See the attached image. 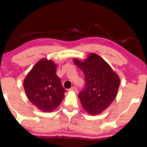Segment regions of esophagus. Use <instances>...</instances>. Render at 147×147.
I'll return each instance as SVG.
<instances>
[{"label": "esophagus", "instance_id": "obj_1", "mask_svg": "<svg viewBox=\"0 0 147 147\" xmlns=\"http://www.w3.org/2000/svg\"><path fill=\"white\" fill-rule=\"evenodd\" d=\"M69 90L70 91H73V92H78V88L76 87V86H72V87L70 88V89H69Z\"/></svg>", "mask_w": 147, "mask_h": 147}]
</instances>
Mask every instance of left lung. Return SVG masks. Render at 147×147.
Here are the masks:
<instances>
[{"label":"left lung","instance_id":"obj_1","mask_svg":"<svg viewBox=\"0 0 147 147\" xmlns=\"http://www.w3.org/2000/svg\"><path fill=\"white\" fill-rule=\"evenodd\" d=\"M82 70L85 85L78 94L88 113L96 115L107 109L115 98L120 79L109 64L99 55L91 53L86 61L74 59Z\"/></svg>","mask_w":147,"mask_h":147}]
</instances>
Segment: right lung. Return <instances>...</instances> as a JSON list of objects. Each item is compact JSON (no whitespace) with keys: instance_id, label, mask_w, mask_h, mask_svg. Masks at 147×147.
Returning <instances> with one entry per match:
<instances>
[{"instance_id":"right-lung-1","label":"right lung","mask_w":147,"mask_h":147,"mask_svg":"<svg viewBox=\"0 0 147 147\" xmlns=\"http://www.w3.org/2000/svg\"><path fill=\"white\" fill-rule=\"evenodd\" d=\"M56 65L42 59L34 66L24 80V88L29 100L44 112H51L63 101L66 92L55 74Z\"/></svg>"}]
</instances>
